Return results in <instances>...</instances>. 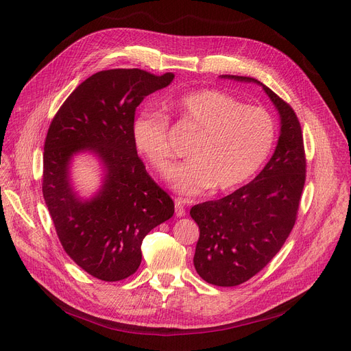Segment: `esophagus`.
<instances>
[{"label": "esophagus", "mask_w": 351, "mask_h": 351, "mask_svg": "<svg viewBox=\"0 0 351 351\" xmlns=\"http://www.w3.org/2000/svg\"><path fill=\"white\" fill-rule=\"evenodd\" d=\"M175 215L178 217H183L186 215V209H185V202L182 199H175Z\"/></svg>", "instance_id": "esophagus-1"}]
</instances>
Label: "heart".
<instances>
[{
    "label": "heart",
    "instance_id": "heart-1",
    "mask_svg": "<svg viewBox=\"0 0 351 351\" xmlns=\"http://www.w3.org/2000/svg\"><path fill=\"white\" fill-rule=\"evenodd\" d=\"M166 106L196 134L189 147L191 162L173 175L169 122L162 114H139L132 122V141L163 179L173 176V188L182 195L196 196L210 188L229 192L242 186L273 149L276 126L267 110L246 106L222 90H191L169 98Z\"/></svg>",
    "mask_w": 351,
    "mask_h": 351
}]
</instances>
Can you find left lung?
<instances>
[{"instance_id":"obj_1","label":"left lung","mask_w":351,"mask_h":351,"mask_svg":"<svg viewBox=\"0 0 351 351\" xmlns=\"http://www.w3.org/2000/svg\"><path fill=\"white\" fill-rule=\"evenodd\" d=\"M222 78L262 85L280 117V136L262 172L233 193L195 205L200 234L193 265L205 282L232 287L247 282L276 256L296 222L306 180L300 122L280 97L249 77Z\"/></svg>"}]
</instances>
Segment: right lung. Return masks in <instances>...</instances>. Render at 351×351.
I'll return each instance as SVG.
<instances>
[{"instance_id":"right-lung-1","label":"right lung","mask_w":351,"mask_h":351,"mask_svg":"<svg viewBox=\"0 0 351 351\" xmlns=\"http://www.w3.org/2000/svg\"><path fill=\"white\" fill-rule=\"evenodd\" d=\"M138 68L108 69L80 84L53 117L44 145L43 195L60 242L81 269L104 282L123 280L142 261L141 245L173 216L171 196L147 175L132 141L136 106L173 81ZM88 150L103 163L101 189L81 199L69 165Z\"/></svg>"}]
</instances>
